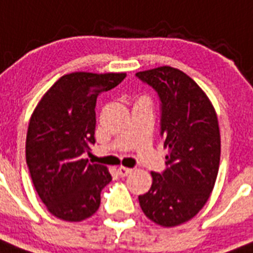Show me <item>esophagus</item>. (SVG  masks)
Wrapping results in <instances>:
<instances>
[{
    "label": "esophagus",
    "instance_id": "1",
    "mask_svg": "<svg viewBox=\"0 0 253 253\" xmlns=\"http://www.w3.org/2000/svg\"><path fill=\"white\" fill-rule=\"evenodd\" d=\"M133 169H127V167H123L121 166L120 169H118V175L121 176V177H125V176H128L131 172H132Z\"/></svg>",
    "mask_w": 253,
    "mask_h": 253
}]
</instances>
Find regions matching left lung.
Returning <instances> with one entry per match:
<instances>
[{"mask_svg":"<svg viewBox=\"0 0 253 253\" xmlns=\"http://www.w3.org/2000/svg\"><path fill=\"white\" fill-rule=\"evenodd\" d=\"M158 92L161 135L167 169L152 173V186L139 195L153 222L173 228L192 220L209 201L220 165L221 139L216 110L205 91L180 69L163 65L137 72Z\"/></svg>","mask_w":253,"mask_h":253,"instance_id":"left-lung-1","label":"left lung"}]
</instances>
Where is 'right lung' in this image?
Listing matches in <instances>:
<instances>
[{
  "label": "right lung",
  "mask_w": 253,
  "mask_h": 253,
  "mask_svg": "<svg viewBox=\"0 0 253 253\" xmlns=\"http://www.w3.org/2000/svg\"><path fill=\"white\" fill-rule=\"evenodd\" d=\"M126 73L64 74L38 101L29 121L25 159L32 181L47 211L80 222L99 210L100 193L112 181L105 166L82 154L95 144V105Z\"/></svg>",
  "instance_id": "obj_1"
}]
</instances>
